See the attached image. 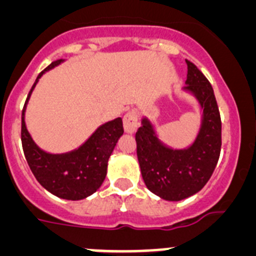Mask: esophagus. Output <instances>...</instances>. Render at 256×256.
<instances>
[{
	"label": "esophagus",
	"mask_w": 256,
	"mask_h": 256,
	"mask_svg": "<svg viewBox=\"0 0 256 256\" xmlns=\"http://www.w3.org/2000/svg\"><path fill=\"white\" fill-rule=\"evenodd\" d=\"M124 123V130L130 134L136 133L137 128H138V119H137V112L136 110H130L124 115L123 119Z\"/></svg>",
	"instance_id": "obj_1"
}]
</instances>
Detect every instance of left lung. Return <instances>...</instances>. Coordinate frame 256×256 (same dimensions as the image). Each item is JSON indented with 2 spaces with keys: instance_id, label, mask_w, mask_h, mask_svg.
<instances>
[{
  "instance_id": "1",
  "label": "left lung",
  "mask_w": 256,
  "mask_h": 256,
  "mask_svg": "<svg viewBox=\"0 0 256 256\" xmlns=\"http://www.w3.org/2000/svg\"><path fill=\"white\" fill-rule=\"evenodd\" d=\"M186 86L182 92L194 97L200 112L195 138L186 148H172L160 137L148 116H142L136 133L142 178L148 190L166 201H180L195 195L216 169L222 146V123L209 80L186 61Z\"/></svg>"
}]
</instances>
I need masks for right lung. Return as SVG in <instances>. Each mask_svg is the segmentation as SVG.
I'll use <instances>...</instances> for the list:
<instances>
[{"label":"right lung","mask_w":256,"mask_h":256,"mask_svg":"<svg viewBox=\"0 0 256 256\" xmlns=\"http://www.w3.org/2000/svg\"><path fill=\"white\" fill-rule=\"evenodd\" d=\"M64 61H54L36 79L22 108V144L29 168L40 186L58 198L76 201L91 196L101 187L108 173V158L124 130L122 118H115L97 126L79 148L66 152H47L36 144L26 124V105L42 76Z\"/></svg>","instance_id":"add662e5"}]
</instances>
